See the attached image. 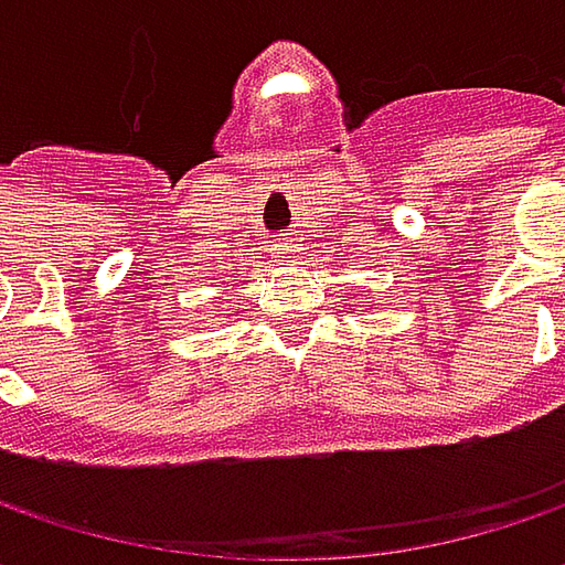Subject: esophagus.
Listing matches in <instances>:
<instances>
[{
    "instance_id": "1",
    "label": "esophagus",
    "mask_w": 565,
    "mask_h": 565,
    "mask_svg": "<svg viewBox=\"0 0 565 565\" xmlns=\"http://www.w3.org/2000/svg\"><path fill=\"white\" fill-rule=\"evenodd\" d=\"M276 257H279L282 264H295V245H279V248H276Z\"/></svg>"
}]
</instances>
